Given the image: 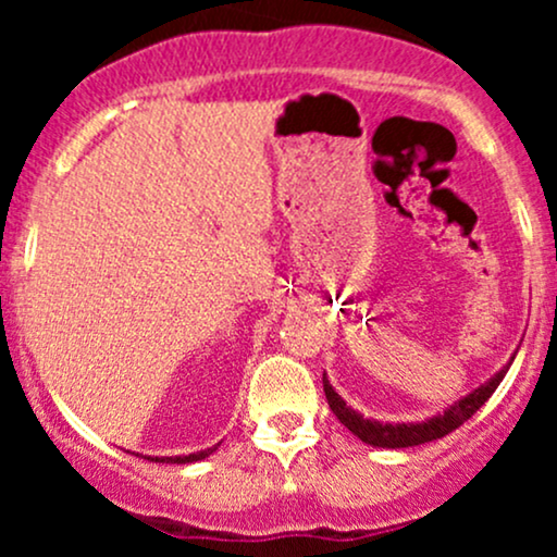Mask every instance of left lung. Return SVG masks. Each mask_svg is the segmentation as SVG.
Wrapping results in <instances>:
<instances>
[{"instance_id": "8db88e82", "label": "left lung", "mask_w": 557, "mask_h": 557, "mask_svg": "<svg viewBox=\"0 0 557 557\" xmlns=\"http://www.w3.org/2000/svg\"><path fill=\"white\" fill-rule=\"evenodd\" d=\"M513 359H516V354L510 356V361L505 363L500 372L492 374L484 385L471 389V393L463 395L461 400H456L453 406H447L443 413H437V417H430L424 421H408V424L406 421H400V424H389V421L387 424H382V421H376V419H363L359 411H354L350 406H345V400L335 393V387L330 385L327 374L322 376V382H324V395H327L332 413L341 419L343 426H348V430L354 432L361 443H367L372 447H393L395 450V447H413V445L432 443V440H440V437H445V434H450L453 430H458L463 421H469L479 411V408L490 400V395L495 393L497 385H500L503 376L508 374Z\"/></svg>"}]
</instances>
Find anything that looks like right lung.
<instances>
[{
    "label": "right lung",
    "mask_w": 557,
    "mask_h": 557,
    "mask_svg": "<svg viewBox=\"0 0 557 557\" xmlns=\"http://www.w3.org/2000/svg\"><path fill=\"white\" fill-rule=\"evenodd\" d=\"M216 450V445L214 447H207V450H198V453H190V456H162V458H151L149 456V461H157V463H194V461H201V458H209V453H214Z\"/></svg>",
    "instance_id": "add662e5"
}]
</instances>
